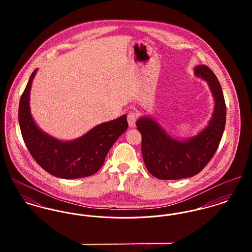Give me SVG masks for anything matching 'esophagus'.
<instances>
[{
    "label": "esophagus",
    "mask_w": 252,
    "mask_h": 252,
    "mask_svg": "<svg viewBox=\"0 0 252 252\" xmlns=\"http://www.w3.org/2000/svg\"><path fill=\"white\" fill-rule=\"evenodd\" d=\"M137 118H138V114L134 111H130L127 115V120H128V124L130 127H134L135 126V123L137 121Z\"/></svg>",
    "instance_id": "esophagus-1"
}]
</instances>
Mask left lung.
<instances>
[{
  "mask_svg": "<svg viewBox=\"0 0 252 252\" xmlns=\"http://www.w3.org/2000/svg\"><path fill=\"white\" fill-rule=\"evenodd\" d=\"M194 72L208 82L216 102L213 117L202 132L179 141L168 135L152 118L144 116L136 123L142 134L145 167L159 180H180L199 174L215 155L224 132L226 105L219 81L206 65L196 66Z\"/></svg>",
  "mask_w": 252,
  "mask_h": 252,
  "instance_id": "8db88e82",
  "label": "left lung"
}]
</instances>
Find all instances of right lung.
<instances>
[{"instance_id": "right-lung-1", "label": "right lung", "mask_w": 252, "mask_h": 252, "mask_svg": "<svg viewBox=\"0 0 252 252\" xmlns=\"http://www.w3.org/2000/svg\"><path fill=\"white\" fill-rule=\"evenodd\" d=\"M36 70L32 72L20 98L18 120L21 134L29 152L48 174L65 180L85 178L103 166L108 150L127 130L126 115L97 125L82 137L63 142L42 132L30 111V89Z\"/></svg>"}]
</instances>
